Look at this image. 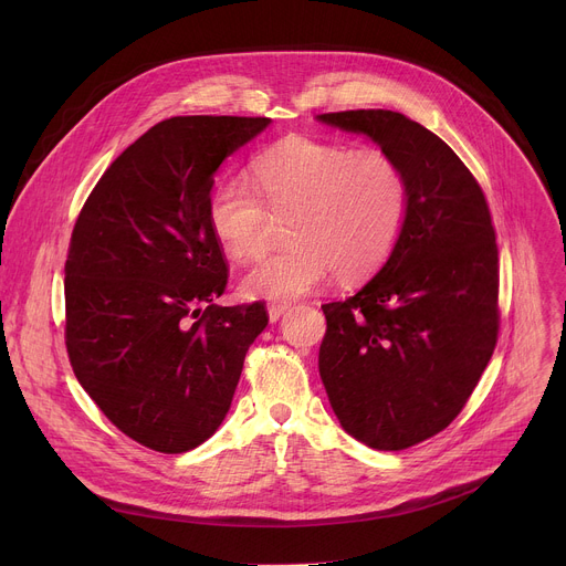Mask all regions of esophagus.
<instances>
[{
  "label": "esophagus",
  "mask_w": 566,
  "mask_h": 566,
  "mask_svg": "<svg viewBox=\"0 0 566 566\" xmlns=\"http://www.w3.org/2000/svg\"><path fill=\"white\" fill-rule=\"evenodd\" d=\"M286 311H289V304H284V302H277V304H275V302H273V304H269V319H271V322H277Z\"/></svg>",
  "instance_id": "34e87169"
}]
</instances>
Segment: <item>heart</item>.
Returning a JSON list of instances; mask_svg holds the SVG:
<instances>
[{
	"label": "heart",
	"mask_w": 566,
	"mask_h": 566,
	"mask_svg": "<svg viewBox=\"0 0 566 566\" xmlns=\"http://www.w3.org/2000/svg\"><path fill=\"white\" fill-rule=\"evenodd\" d=\"M253 181L226 177L208 197L210 228L239 260L262 251L269 212L289 217L291 244L241 277L251 297H300L332 273L367 277L389 258L408 212L406 175L380 149L286 136L253 160Z\"/></svg>",
	"instance_id": "1"
}]
</instances>
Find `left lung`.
I'll use <instances>...</instances> for the list:
<instances>
[{
  "label": "left lung",
  "instance_id": "8db88e82",
  "mask_svg": "<svg viewBox=\"0 0 566 566\" xmlns=\"http://www.w3.org/2000/svg\"><path fill=\"white\" fill-rule=\"evenodd\" d=\"M371 138L400 166L408 212L382 269L352 297L322 304L317 367L347 434L406 450L463 410L500 332V260L491 210L463 160L389 109L315 116Z\"/></svg>",
  "mask_w": 566,
  "mask_h": 566
}]
</instances>
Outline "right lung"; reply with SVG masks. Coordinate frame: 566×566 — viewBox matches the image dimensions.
<instances>
[{"instance_id": "obj_1", "label": "right lung", "mask_w": 566, "mask_h": 566, "mask_svg": "<svg viewBox=\"0 0 566 566\" xmlns=\"http://www.w3.org/2000/svg\"><path fill=\"white\" fill-rule=\"evenodd\" d=\"M271 118L175 116L132 143L75 221L64 264L77 382L129 439L188 452L226 419L262 302L219 306L228 282L208 197L223 160Z\"/></svg>"}]
</instances>
